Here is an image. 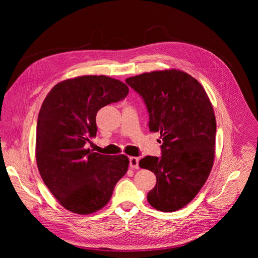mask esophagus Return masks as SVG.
<instances>
[{"label":"esophagus","instance_id":"esophagus-1","mask_svg":"<svg viewBox=\"0 0 258 258\" xmlns=\"http://www.w3.org/2000/svg\"><path fill=\"white\" fill-rule=\"evenodd\" d=\"M129 166L131 169H139V158L138 157H130L129 158Z\"/></svg>","mask_w":258,"mask_h":258}]
</instances>
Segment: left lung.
Returning a JSON list of instances; mask_svg holds the SVG:
<instances>
[{"instance_id":"8db88e82","label":"left lung","mask_w":258,"mask_h":258,"mask_svg":"<svg viewBox=\"0 0 258 258\" xmlns=\"http://www.w3.org/2000/svg\"><path fill=\"white\" fill-rule=\"evenodd\" d=\"M142 97L152 132H159L161 156H146L139 165L156 175L147 201L162 212L184 208L196 197L213 167L216 120L205 88L192 76L166 70L129 77Z\"/></svg>"}]
</instances>
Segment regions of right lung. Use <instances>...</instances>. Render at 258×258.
Returning a JSON list of instances; mask_svg holds the SVG:
<instances>
[{
    "mask_svg": "<svg viewBox=\"0 0 258 258\" xmlns=\"http://www.w3.org/2000/svg\"><path fill=\"white\" fill-rule=\"evenodd\" d=\"M129 88L104 75H85L57 84L45 98L36 126V163L45 185L59 204L90 214L110 201L126 174L124 155L92 153L85 145L97 135L101 107L127 97Z\"/></svg>",
    "mask_w": 258,
    "mask_h": 258,
    "instance_id": "add662e5",
    "label": "right lung"
}]
</instances>
